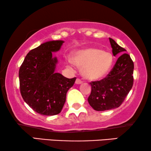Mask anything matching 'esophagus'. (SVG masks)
Returning <instances> with one entry per match:
<instances>
[{"label":"esophagus","mask_w":151,"mask_h":151,"mask_svg":"<svg viewBox=\"0 0 151 151\" xmlns=\"http://www.w3.org/2000/svg\"><path fill=\"white\" fill-rule=\"evenodd\" d=\"M82 83V81H81L80 79H76V84H81Z\"/></svg>","instance_id":"34e87169"}]
</instances>
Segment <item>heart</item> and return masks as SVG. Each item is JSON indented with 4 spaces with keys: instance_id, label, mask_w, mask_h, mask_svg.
<instances>
[{
    "instance_id": "heart-1",
    "label": "heart",
    "mask_w": 151,
    "mask_h": 151,
    "mask_svg": "<svg viewBox=\"0 0 151 151\" xmlns=\"http://www.w3.org/2000/svg\"><path fill=\"white\" fill-rule=\"evenodd\" d=\"M67 63L69 67L74 64L80 68L82 76L86 79L98 80L104 78L110 71L113 56L108 51L91 47L77 51Z\"/></svg>"
}]
</instances>
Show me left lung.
<instances>
[{
    "instance_id": "8db88e82",
    "label": "left lung",
    "mask_w": 151,
    "mask_h": 151,
    "mask_svg": "<svg viewBox=\"0 0 151 151\" xmlns=\"http://www.w3.org/2000/svg\"><path fill=\"white\" fill-rule=\"evenodd\" d=\"M114 56L126 51L109 38ZM134 64L127 53L118 58L113 69L106 78L91 82V93L88 98L90 106L98 111H107L117 108L133 87Z\"/></svg>"
}]
</instances>
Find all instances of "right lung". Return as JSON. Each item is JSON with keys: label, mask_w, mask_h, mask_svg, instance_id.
I'll return each mask as SVG.
<instances>
[{"label": "right lung", "mask_w": 151, "mask_h": 151, "mask_svg": "<svg viewBox=\"0 0 151 151\" xmlns=\"http://www.w3.org/2000/svg\"><path fill=\"white\" fill-rule=\"evenodd\" d=\"M65 42L51 40L41 44L26 55L19 70L20 93L24 102L42 115L61 112L68 90L76 78H65L55 71L58 63L52 52H57Z\"/></svg>", "instance_id": "obj_1"}]
</instances>
